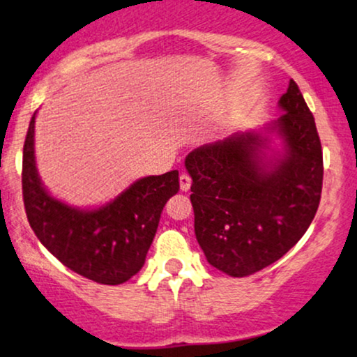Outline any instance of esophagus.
<instances>
[{
    "mask_svg": "<svg viewBox=\"0 0 357 357\" xmlns=\"http://www.w3.org/2000/svg\"><path fill=\"white\" fill-rule=\"evenodd\" d=\"M179 188H181V191H190V188H191L190 174L183 173L181 176H179Z\"/></svg>",
    "mask_w": 357,
    "mask_h": 357,
    "instance_id": "esophagus-1",
    "label": "esophagus"
}]
</instances>
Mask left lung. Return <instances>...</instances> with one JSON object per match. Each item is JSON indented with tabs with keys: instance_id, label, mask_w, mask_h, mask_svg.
<instances>
[{
	"instance_id": "1",
	"label": "left lung",
	"mask_w": 357,
	"mask_h": 357,
	"mask_svg": "<svg viewBox=\"0 0 357 357\" xmlns=\"http://www.w3.org/2000/svg\"><path fill=\"white\" fill-rule=\"evenodd\" d=\"M282 116L204 144L184 159L195 233L208 264L247 277L289 252L312 223L322 191L315 121L294 80Z\"/></svg>"
}]
</instances>
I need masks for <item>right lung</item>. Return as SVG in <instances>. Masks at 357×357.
<instances>
[{
  "label": "right lung",
  "instance_id": "add662e5",
  "mask_svg": "<svg viewBox=\"0 0 357 357\" xmlns=\"http://www.w3.org/2000/svg\"><path fill=\"white\" fill-rule=\"evenodd\" d=\"M35 119L23 147V199L31 230L53 257L79 275L124 284L146 261L167 199L179 190L178 171L139 178L110 202L79 208L55 198L36 167Z\"/></svg>",
  "mask_w": 357,
  "mask_h": 357
}]
</instances>
